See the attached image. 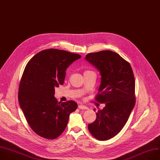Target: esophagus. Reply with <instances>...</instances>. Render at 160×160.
Here are the masks:
<instances>
[{
	"instance_id": "esophagus-1",
	"label": "esophagus",
	"mask_w": 160,
	"mask_h": 160,
	"mask_svg": "<svg viewBox=\"0 0 160 160\" xmlns=\"http://www.w3.org/2000/svg\"><path fill=\"white\" fill-rule=\"evenodd\" d=\"M78 108L81 109V110H88V107H86L84 105H79L78 106Z\"/></svg>"
}]
</instances>
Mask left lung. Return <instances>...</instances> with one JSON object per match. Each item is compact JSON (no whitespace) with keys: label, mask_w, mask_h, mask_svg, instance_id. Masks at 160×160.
<instances>
[{"label":"left lung","mask_w":160,"mask_h":160,"mask_svg":"<svg viewBox=\"0 0 160 160\" xmlns=\"http://www.w3.org/2000/svg\"><path fill=\"white\" fill-rule=\"evenodd\" d=\"M85 59L100 71L101 84L95 100L105 104L96 113L97 118L88 125V130L96 139L106 141L120 132L134 107L133 71L128 62L110 50L89 53Z\"/></svg>","instance_id":"obj_1"}]
</instances>
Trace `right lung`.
<instances>
[{
    "mask_svg": "<svg viewBox=\"0 0 160 160\" xmlns=\"http://www.w3.org/2000/svg\"><path fill=\"white\" fill-rule=\"evenodd\" d=\"M81 56L50 48L32 57L24 70L18 100L25 118L37 134L47 139L58 138L65 130L69 115L78 108L74 101L58 102L55 88L63 84L67 68Z\"/></svg>",
    "mask_w": 160,
    "mask_h": 160,
    "instance_id": "add662e5",
    "label": "right lung"
}]
</instances>
